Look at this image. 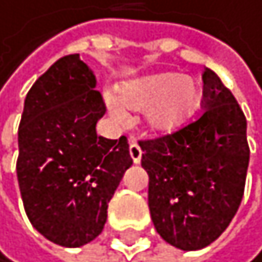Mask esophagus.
Instances as JSON below:
<instances>
[{"instance_id":"obj_1","label":"esophagus","mask_w":262,"mask_h":262,"mask_svg":"<svg viewBox=\"0 0 262 262\" xmlns=\"http://www.w3.org/2000/svg\"><path fill=\"white\" fill-rule=\"evenodd\" d=\"M130 157H132V160L135 162V163H139L140 160H142V148H140V145L137 143L135 140H132L130 142Z\"/></svg>"}]
</instances>
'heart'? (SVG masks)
Listing matches in <instances>:
<instances>
[{
	"instance_id": "heart-1",
	"label": "heart",
	"mask_w": 262,
	"mask_h": 262,
	"mask_svg": "<svg viewBox=\"0 0 262 262\" xmlns=\"http://www.w3.org/2000/svg\"><path fill=\"white\" fill-rule=\"evenodd\" d=\"M201 87L195 79L178 72H163L145 77L123 87L119 102L132 111H148V123L160 132H173L188 122L201 104ZM115 119L122 120L125 112L117 102H108Z\"/></svg>"
}]
</instances>
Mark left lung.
Here are the masks:
<instances>
[{
    "label": "left lung",
    "instance_id": "obj_1",
    "mask_svg": "<svg viewBox=\"0 0 262 262\" xmlns=\"http://www.w3.org/2000/svg\"><path fill=\"white\" fill-rule=\"evenodd\" d=\"M201 77L200 117L139 142L151 221L165 241L183 251L211 245L228 228L245 195L249 163L239 104L211 69Z\"/></svg>",
    "mask_w": 262,
    "mask_h": 262
}]
</instances>
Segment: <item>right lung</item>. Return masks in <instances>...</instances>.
I'll list each match as a JSON object with an SVG mask.
<instances>
[{
  "label": "right lung",
  "instance_id": "1",
  "mask_svg": "<svg viewBox=\"0 0 262 262\" xmlns=\"http://www.w3.org/2000/svg\"><path fill=\"white\" fill-rule=\"evenodd\" d=\"M107 107L79 54L52 64L29 89L17 128V183L37 231L66 248L102 233L107 205L132 165L127 137L104 139L95 123Z\"/></svg>",
  "mask_w": 262,
  "mask_h": 262
}]
</instances>
